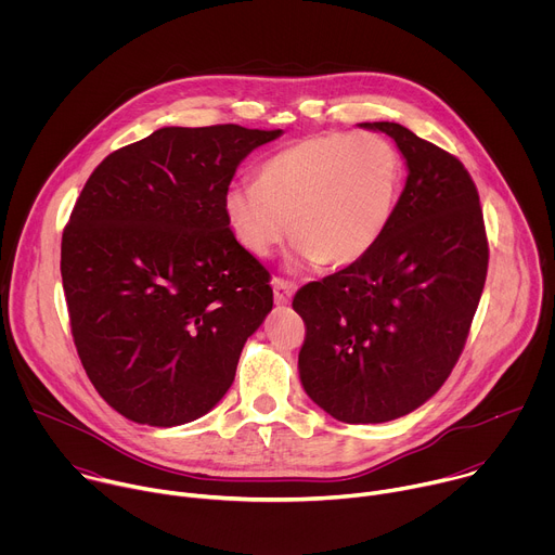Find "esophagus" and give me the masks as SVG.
Wrapping results in <instances>:
<instances>
[{
  "label": "esophagus",
  "mask_w": 555,
  "mask_h": 555,
  "mask_svg": "<svg viewBox=\"0 0 555 555\" xmlns=\"http://www.w3.org/2000/svg\"><path fill=\"white\" fill-rule=\"evenodd\" d=\"M272 289H274V302L276 305H287L292 300L294 292H296V283L285 281V279H274Z\"/></svg>",
  "instance_id": "34e87169"
}]
</instances>
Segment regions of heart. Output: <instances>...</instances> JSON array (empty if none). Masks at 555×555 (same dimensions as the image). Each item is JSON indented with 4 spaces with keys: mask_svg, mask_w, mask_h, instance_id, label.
Wrapping results in <instances>:
<instances>
[{
    "mask_svg": "<svg viewBox=\"0 0 555 555\" xmlns=\"http://www.w3.org/2000/svg\"><path fill=\"white\" fill-rule=\"evenodd\" d=\"M402 184V153L386 135L325 131L270 155L255 184L230 186L223 212L255 259L272 257L292 225L302 263L347 268L382 242Z\"/></svg>",
    "mask_w": 555,
    "mask_h": 555,
    "instance_id": "b5f03b06",
    "label": "heart"
}]
</instances>
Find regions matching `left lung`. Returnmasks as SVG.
I'll use <instances>...</instances> for the list:
<instances>
[{
	"instance_id": "8db88e82",
	"label": "left lung",
	"mask_w": 555,
	"mask_h": 555,
	"mask_svg": "<svg viewBox=\"0 0 555 555\" xmlns=\"http://www.w3.org/2000/svg\"><path fill=\"white\" fill-rule=\"evenodd\" d=\"M406 186L382 242L358 263L300 287L298 353L309 398L338 422L409 415L454 369L488 276L479 191L459 157L398 122Z\"/></svg>"
}]
</instances>
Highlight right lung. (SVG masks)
<instances>
[{"label": "right lung", "mask_w": 555, "mask_h": 555, "mask_svg": "<svg viewBox=\"0 0 555 555\" xmlns=\"http://www.w3.org/2000/svg\"><path fill=\"white\" fill-rule=\"evenodd\" d=\"M281 129L165 127L94 169L61 240L72 338L101 398L146 426L206 415L272 309L270 272L228 225L244 157Z\"/></svg>", "instance_id": "1"}]
</instances>
